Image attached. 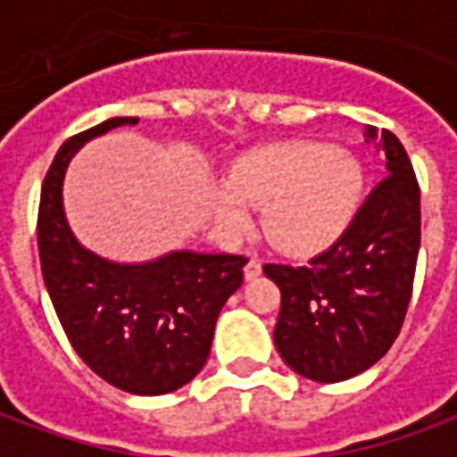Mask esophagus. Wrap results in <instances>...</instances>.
I'll return each instance as SVG.
<instances>
[{"label": "esophagus", "mask_w": 457, "mask_h": 457, "mask_svg": "<svg viewBox=\"0 0 457 457\" xmlns=\"http://www.w3.org/2000/svg\"><path fill=\"white\" fill-rule=\"evenodd\" d=\"M259 274H262V262H259L257 257H252L247 262V267H245V278L252 281V278H257Z\"/></svg>", "instance_id": "obj_1"}]
</instances>
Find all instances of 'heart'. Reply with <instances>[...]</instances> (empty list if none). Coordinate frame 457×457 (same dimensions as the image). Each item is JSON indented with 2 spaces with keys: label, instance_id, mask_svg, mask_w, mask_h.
Wrapping results in <instances>:
<instances>
[{
  "label": "heart",
  "instance_id": "b5f03b06",
  "mask_svg": "<svg viewBox=\"0 0 457 457\" xmlns=\"http://www.w3.org/2000/svg\"><path fill=\"white\" fill-rule=\"evenodd\" d=\"M362 193V161L353 151L291 141L235 161L212 210L220 228L239 237L249 229L247 208H262V228L278 249L316 254L343 237Z\"/></svg>",
  "mask_w": 457,
  "mask_h": 457
}]
</instances>
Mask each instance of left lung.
I'll return each mask as SVG.
<instances>
[{"instance_id": "8db88e82", "label": "left lung", "mask_w": 457, "mask_h": 457, "mask_svg": "<svg viewBox=\"0 0 457 457\" xmlns=\"http://www.w3.org/2000/svg\"><path fill=\"white\" fill-rule=\"evenodd\" d=\"M367 141L386 159V179L336 245L306 267L264 264L281 291L274 343L301 377L333 384L382 360L402 330L421 245V193L411 161L392 131Z\"/></svg>"}]
</instances>
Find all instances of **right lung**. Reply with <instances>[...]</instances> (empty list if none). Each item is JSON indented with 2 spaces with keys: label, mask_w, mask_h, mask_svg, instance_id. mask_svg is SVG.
Returning <instances> with one entry per match:
<instances>
[{
  "label": "right lung",
  "mask_w": 457,
  "mask_h": 457,
  "mask_svg": "<svg viewBox=\"0 0 457 457\" xmlns=\"http://www.w3.org/2000/svg\"><path fill=\"white\" fill-rule=\"evenodd\" d=\"M137 121L112 117L58 149L41 188L38 257L58 320L83 362L121 392L159 396L203 370L220 311L242 287L247 259L180 249L120 264L75 239L63 210L68 163L85 141Z\"/></svg>",
  "instance_id": "add662e5"
}]
</instances>
